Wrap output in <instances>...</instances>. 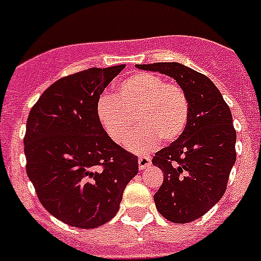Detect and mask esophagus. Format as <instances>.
I'll return each mask as SVG.
<instances>
[{"label":"esophagus","mask_w":261,"mask_h":261,"mask_svg":"<svg viewBox=\"0 0 261 261\" xmlns=\"http://www.w3.org/2000/svg\"><path fill=\"white\" fill-rule=\"evenodd\" d=\"M151 165V159L150 156H140L138 158V168L140 170H145L146 167Z\"/></svg>","instance_id":"obj_1"}]
</instances>
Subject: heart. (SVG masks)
Instances as JSON below:
<instances>
[{
    "label": "heart",
    "mask_w": 261,
    "mask_h": 261,
    "mask_svg": "<svg viewBox=\"0 0 261 261\" xmlns=\"http://www.w3.org/2000/svg\"><path fill=\"white\" fill-rule=\"evenodd\" d=\"M188 99L180 86L166 84L159 75L140 71L117 86L114 98L105 96L98 105V117L108 137L124 145L135 128H141L128 142L136 153H147L156 144L176 140L188 121Z\"/></svg>",
    "instance_id": "b5f03b06"
}]
</instances>
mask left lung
I'll return each mask as SVG.
<instances>
[{
	"label": "left lung",
	"instance_id": "8db88e82",
	"mask_svg": "<svg viewBox=\"0 0 261 261\" xmlns=\"http://www.w3.org/2000/svg\"><path fill=\"white\" fill-rule=\"evenodd\" d=\"M136 68L174 78L188 99L187 126L176 141L156 151L153 165L163 172L154 195L156 211L174 223L204 216L222 199L237 159V132L222 94L206 75L179 62L140 64Z\"/></svg>",
	"mask_w": 261,
	"mask_h": 261
}]
</instances>
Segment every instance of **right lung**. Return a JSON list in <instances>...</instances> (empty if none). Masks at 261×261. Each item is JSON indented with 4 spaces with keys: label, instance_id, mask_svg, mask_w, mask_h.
Segmentation results:
<instances>
[{
    "label": "right lung",
    "instance_id": "obj_1",
    "mask_svg": "<svg viewBox=\"0 0 261 261\" xmlns=\"http://www.w3.org/2000/svg\"><path fill=\"white\" fill-rule=\"evenodd\" d=\"M125 65L91 68L56 81L31 108L24 136L27 176L41 205L73 227L95 229L119 212L138 159L107 136L99 98Z\"/></svg>",
    "mask_w": 261,
    "mask_h": 261
}]
</instances>
